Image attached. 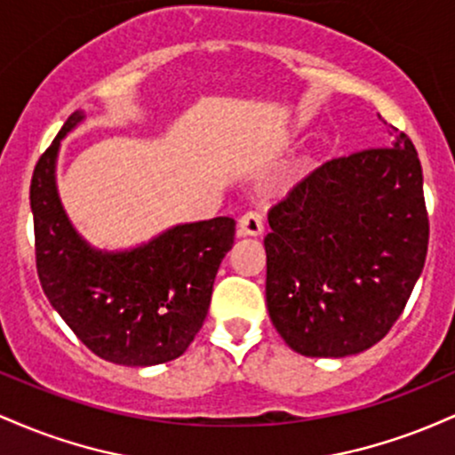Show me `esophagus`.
I'll use <instances>...</instances> for the list:
<instances>
[{"label": "esophagus", "mask_w": 455, "mask_h": 455, "mask_svg": "<svg viewBox=\"0 0 455 455\" xmlns=\"http://www.w3.org/2000/svg\"><path fill=\"white\" fill-rule=\"evenodd\" d=\"M239 235H250V237H257V235L263 233V218H260V213L257 212H248L243 213L242 218H239Z\"/></svg>", "instance_id": "1"}]
</instances>
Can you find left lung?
I'll return each mask as SVG.
<instances>
[{"label": "left lung", "instance_id": "left-lung-1", "mask_svg": "<svg viewBox=\"0 0 455 455\" xmlns=\"http://www.w3.org/2000/svg\"><path fill=\"white\" fill-rule=\"evenodd\" d=\"M391 130V148L327 160L269 212L267 310L306 357H347L383 340L424 269L421 162Z\"/></svg>", "mask_w": 455, "mask_h": 455}]
</instances>
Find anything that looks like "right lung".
Returning a JSON list of instances; mask_svg holds the SVG:
<instances>
[{"instance_id":"add662e5","label":"right lung","mask_w":455,"mask_h":455,"mask_svg":"<svg viewBox=\"0 0 455 455\" xmlns=\"http://www.w3.org/2000/svg\"><path fill=\"white\" fill-rule=\"evenodd\" d=\"M66 119L40 156L29 188L36 269L51 306L98 357L119 365L177 359L210 310L213 278L235 239V220L177 224L122 252L92 248L68 220L55 186L61 139L83 122Z\"/></svg>"}]
</instances>
